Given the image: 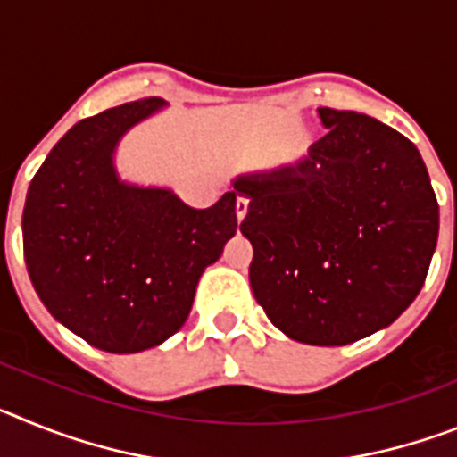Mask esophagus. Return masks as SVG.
<instances>
[{"label": "esophagus", "instance_id": "34e87169", "mask_svg": "<svg viewBox=\"0 0 457 457\" xmlns=\"http://www.w3.org/2000/svg\"><path fill=\"white\" fill-rule=\"evenodd\" d=\"M247 208H249V199H245V196H237V201H236L237 221L245 220V215H247Z\"/></svg>", "mask_w": 457, "mask_h": 457}]
</instances>
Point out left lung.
Segmentation results:
<instances>
[{
  "mask_svg": "<svg viewBox=\"0 0 457 457\" xmlns=\"http://www.w3.org/2000/svg\"><path fill=\"white\" fill-rule=\"evenodd\" d=\"M325 135L295 164L240 173L249 284L293 341L348 345L414 302L437 247L439 205L421 153L389 125L318 107Z\"/></svg>",
  "mask_w": 457,
  "mask_h": 457,
  "instance_id": "8db88e82",
  "label": "left lung"
}]
</instances>
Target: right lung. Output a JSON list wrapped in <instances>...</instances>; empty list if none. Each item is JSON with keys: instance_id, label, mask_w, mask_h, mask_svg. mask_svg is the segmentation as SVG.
<instances>
[{"instance_id": "add662e5", "label": "right lung", "mask_w": 457, "mask_h": 457, "mask_svg": "<svg viewBox=\"0 0 457 457\" xmlns=\"http://www.w3.org/2000/svg\"><path fill=\"white\" fill-rule=\"evenodd\" d=\"M162 107L137 100L72 125L24 201L34 290L54 320L104 353H141L179 332L201 274L237 231L236 187L196 210L173 189L119 176V141Z\"/></svg>"}]
</instances>
